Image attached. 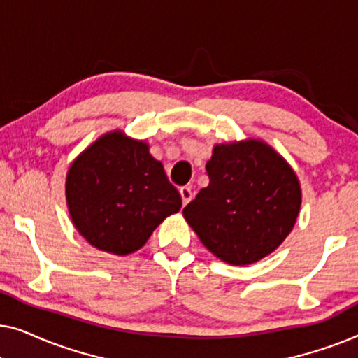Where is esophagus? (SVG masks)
Masks as SVG:
<instances>
[{"label": "esophagus", "mask_w": 358, "mask_h": 358, "mask_svg": "<svg viewBox=\"0 0 358 358\" xmlns=\"http://www.w3.org/2000/svg\"><path fill=\"white\" fill-rule=\"evenodd\" d=\"M179 192H180V197H182V203H184V205H187V203L190 202V200L194 199L192 189L187 187V185H185V187H180Z\"/></svg>", "instance_id": "esophagus-1"}]
</instances>
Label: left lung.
Listing matches in <instances>:
<instances>
[{"instance_id":"8db88e82","label":"left lung","mask_w":358,"mask_h":358,"mask_svg":"<svg viewBox=\"0 0 358 358\" xmlns=\"http://www.w3.org/2000/svg\"><path fill=\"white\" fill-rule=\"evenodd\" d=\"M210 184L182 210L210 252L248 266L280 246L296 222L301 189L295 171L261 140L215 145Z\"/></svg>"}]
</instances>
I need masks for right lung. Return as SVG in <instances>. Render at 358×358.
I'll return each mask as SVG.
<instances>
[{
  "mask_svg": "<svg viewBox=\"0 0 358 358\" xmlns=\"http://www.w3.org/2000/svg\"><path fill=\"white\" fill-rule=\"evenodd\" d=\"M71 222L87 243L115 256L143 246L182 199L148 143L115 130L73 161L66 174Z\"/></svg>",
  "mask_w": 358,
  "mask_h": 358,
  "instance_id": "obj_1",
  "label": "right lung"
}]
</instances>
